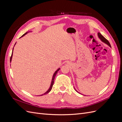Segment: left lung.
<instances>
[{
  "instance_id": "left-lung-1",
  "label": "left lung",
  "mask_w": 122,
  "mask_h": 122,
  "mask_svg": "<svg viewBox=\"0 0 122 122\" xmlns=\"http://www.w3.org/2000/svg\"><path fill=\"white\" fill-rule=\"evenodd\" d=\"M98 38L100 39V40L102 42H103V43H104L105 44H107V45H108L110 47H111V45H110V43H109V42L108 41V40H107L104 36H103L100 33V32H98ZM74 89H75V90L77 92V93H79V94H81L80 93H79V92H78V91H77L75 88H74Z\"/></svg>"
}]
</instances>
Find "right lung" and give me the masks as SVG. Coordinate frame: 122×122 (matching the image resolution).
<instances>
[{
    "label": "right lung",
    "instance_id": "right-lung-1",
    "mask_svg": "<svg viewBox=\"0 0 122 122\" xmlns=\"http://www.w3.org/2000/svg\"><path fill=\"white\" fill-rule=\"evenodd\" d=\"M29 32H31V31H28V32H26V33H25V34L21 36V37H22V36H24L25 35H26L27 33H28ZM16 43H15V45H16ZM15 45H14V46H15ZM13 49H14V47H13V51H12V55H11V57H10V62H11V61H12V57H13ZM60 68H58L56 71H55L54 73V74H53V76H52V80H51V84H50V87H49V89L45 93H44L43 94H42V95H40V96H43V95H46V94H48V93H49V92L51 91V89H52V86H53V83H54V78H55V76H56V74L57 73V72L59 71V70H60Z\"/></svg>",
    "mask_w": 122,
    "mask_h": 122
}]
</instances>
